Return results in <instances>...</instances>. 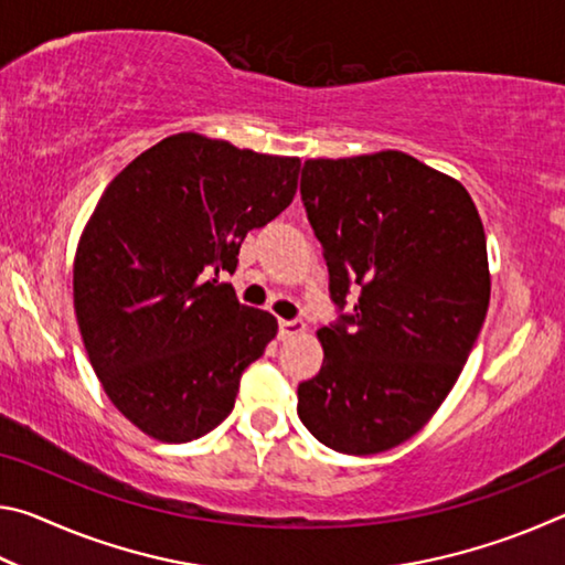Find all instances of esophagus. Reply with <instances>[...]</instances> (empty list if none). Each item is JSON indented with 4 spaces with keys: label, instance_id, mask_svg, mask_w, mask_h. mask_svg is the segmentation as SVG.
Wrapping results in <instances>:
<instances>
[{
    "label": "esophagus",
    "instance_id": "1",
    "mask_svg": "<svg viewBox=\"0 0 565 565\" xmlns=\"http://www.w3.org/2000/svg\"><path fill=\"white\" fill-rule=\"evenodd\" d=\"M303 321L299 319H279V337L281 339H291V337H299L303 333Z\"/></svg>",
    "mask_w": 565,
    "mask_h": 565
}]
</instances>
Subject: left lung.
<instances>
[{"instance_id":"obj_1","label":"left lung","mask_w":565,"mask_h":565,"mask_svg":"<svg viewBox=\"0 0 565 565\" xmlns=\"http://www.w3.org/2000/svg\"><path fill=\"white\" fill-rule=\"evenodd\" d=\"M301 202L339 319L319 329L323 363L296 411L333 451H388L444 404L483 327L481 216L456 179L404 151L303 161Z\"/></svg>"}]
</instances>
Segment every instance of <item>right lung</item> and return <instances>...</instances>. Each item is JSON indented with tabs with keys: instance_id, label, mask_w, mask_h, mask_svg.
Returning <instances> with one entry per match:
<instances>
[{
	"instance_id": "1",
	"label": "right lung",
	"mask_w": 565,
	"mask_h": 565,
	"mask_svg": "<svg viewBox=\"0 0 565 565\" xmlns=\"http://www.w3.org/2000/svg\"><path fill=\"white\" fill-rule=\"evenodd\" d=\"M301 161L174 134L104 189L76 246L74 311L94 374L147 436L184 444L232 414L279 323L236 301L238 248L291 204Z\"/></svg>"
}]
</instances>
